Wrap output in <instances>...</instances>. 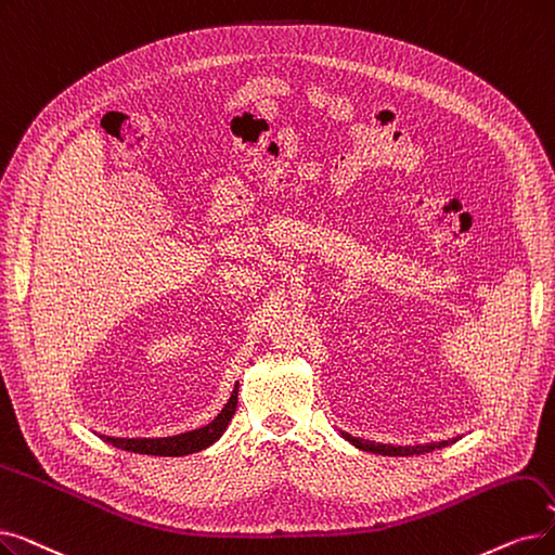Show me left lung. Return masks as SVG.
Masks as SVG:
<instances>
[{"label":"left lung","instance_id":"1","mask_svg":"<svg viewBox=\"0 0 555 555\" xmlns=\"http://www.w3.org/2000/svg\"><path fill=\"white\" fill-rule=\"evenodd\" d=\"M345 438L353 447L370 451V453H378V455H420V453H428L433 449H442V447L451 444V440H442V442H430V444H420V447H392V444H376V442L360 440V438L349 436V433H345Z\"/></svg>","mask_w":555,"mask_h":555}]
</instances>
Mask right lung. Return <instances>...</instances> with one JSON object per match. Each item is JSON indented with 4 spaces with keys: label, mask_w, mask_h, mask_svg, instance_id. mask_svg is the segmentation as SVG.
I'll use <instances>...</instances> for the list:
<instances>
[{
    "label": "right lung",
    "mask_w": 555,
    "mask_h": 555,
    "mask_svg": "<svg viewBox=\"0 0 555 555\" xmlns=\"http://www.w3.org/2000/svg\"><path fill=\"white\" fill-rule=\"evenodd\" d=\"M237 408V390H233L229 403L222 408V413L215 417L210 424H206L204 428L190 430V433H181V436L175 438H156V440H147V438H106L102 436V440H106L108 444L125 449V451H133V453H147V455H188L206 449L208 444H212L218 440L224 428L229 426L231 417L235 415Z\"/></svg>",
    "instance_id": "1"
}]
</instances>
